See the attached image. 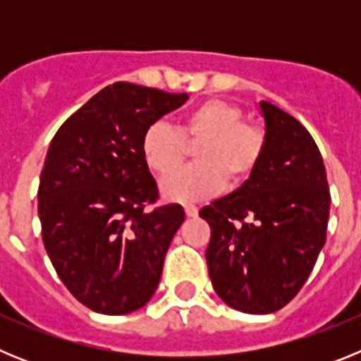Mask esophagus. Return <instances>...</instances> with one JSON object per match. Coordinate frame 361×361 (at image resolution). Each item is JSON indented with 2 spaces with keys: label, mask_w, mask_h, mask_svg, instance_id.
I'll return each instance as SVG.
<instances>
[{
  "label": "esophagus",
  "mask_w": 361,
  "mask_h": 361,
  "mask_svg": "<svg viewBox=\"0 0 361 361\" xmlns=\"http://www.w3.org/2000/svg\"><path fill=\"white\" fill-rule=\"evenodd\" d=\"M184 212H186L188 216L199 215V208H197V206H193V204H186V206H184Z\"/></svg>",
  "instance_id": "esophagus-1"
}]
</instances>
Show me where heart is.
Listing matches in <instances>:
<instances>
[{"instance_id":"b5f03b06","label":"heart","mask_w":361,"mask_h":361,"mask_svg":"<svg viewBox=\"0 0 361 361\" xmlns=\"http://www.w3.org/2000/svg\"><path fill=\"white\" fill-rule=\"evenodd\" d=\"M197 145L199 165L162 183L168 200L191 202L215 195L250 180L262 162L267 132L262 123L244 119V110L228 99L200 101L178 119L177 128L153 123L142 135L141 152L146 166L157 177H168L183 164L187 146Z\"/></svg>"}]
</instances>
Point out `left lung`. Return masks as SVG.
I'll list each match as a JSON object with an SVG mask.
<instances>
[{"mask_svg":"<svg viewBox=\"0 0 361 361\" xmlns=\"http://www.w3.org/2000/svg\"><path fill=\"white\" fill-rule=\"evenodd\" d=\"M267 148L250 180L199 212L212 228L206 260L216 295L250 314L296 296L325 244L331 193L317 142L288 111L260 101Z\"/></svg>","mask_w":361,"mask_h":361,"instance_id":"8db88e82","label":"left lung"}]
</instances>
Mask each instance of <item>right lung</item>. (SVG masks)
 <instances>
[{
  "mask_svg": "<svg viewBox=\"0 0 361 361\" xmlns=\"http://www.w3.org/2000/svg\"><path fill=\"white\" fill-rule=\"evenodd\" d=\"M188 94L114 82L57 130L37 190L44 250L66 289L101 314L137 311L153 296L180 204L155 206L142 159L148 126Z\"/></svg>",
  "mask_w": 361,
  "mask_h": 361,
  "instance_id": "1",
  "label": "right lung"
}]
</instances>
